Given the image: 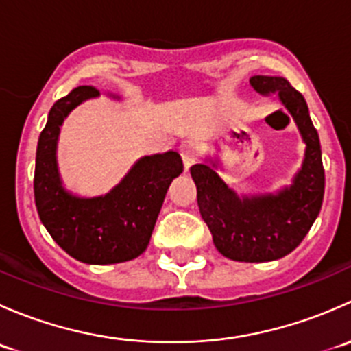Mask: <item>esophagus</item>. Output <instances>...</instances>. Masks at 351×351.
<instances>
[{
	"label": "esophagus",
	"instance_id": "1",
	"mask_svg": "<svg viewBox=\"0 0 351 351\" xmlns=\"http://www.w3.org/2000/svg\"><path fill=\"white\" fill-rule=\"evenodd\" d=\"M180 154H182L183 166H185V171L190 168V166L195 162V149H193V144L190 141H183L180 144Z\"/></svg>",
	"mask_w": 351,
	"mask_h": 351
}]
</instances>
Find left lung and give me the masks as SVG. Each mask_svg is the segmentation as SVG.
Returning <instances> with one entry per match:
<instances>
[{
	"instance_id": "left-lung-1",
	"label": "left lung",
	"mask_w": 351,
	"mask_h": 351,
	"mask_svg": "<svg viewBox=\"0 0 351 351\" xmlns=\"http://www.w3.org/2000/svg\"><path fill=\"white\" fill-rule=\"evenodd\" d=\"M251 86L261 95L278 91L306 143L302 169L292 186L277 195L239 198L212 168L200 162L190 168L197 185L200 215L210 229L219 253L236 261L258 263L292 253L316 221L324 197L321 144L302 95L284 77L253 76Z\"/></svg>"
}]
</instances>
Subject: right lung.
<instances>
[{"mask_svg": "<svg viewBox=\"0 0 351 351\" xmlns=\"http://www.w3.org/2000/svg\"><path fill=\"white\" fill-rule=\"evenodd\" d=\"M98 95L95 86H77L52 105L38 137L34 193L42 224L67 254L83 263L110 265L144 253L169 183L183 171V162L176 151L146 156L105 197L67 193L56 162L59 127L71 110Z\"/></svg>", "mask_w": 351, "mask_h": 351, "instance_id": "obj_1", "label": "right lung"}]
</instances>
